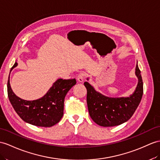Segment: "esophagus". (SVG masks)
<instances>
[{
  "mask_svg": "<svg viewBox=\"0 0 160 160\" xmlns=\"http://www.w3.org/2000/svg\"><path fill=\"white\" fill-rule=\"evenodd\" d=\"M85 78V74L83 72H80L79 75L77 76V80L78 81V82L79 83H82Z\"/></svg>",
  "mask_w": 160,
  "mask_h": 160,
  "instance_id": "esophagus-1",
  "label": "esophagus"
}]
</instances>
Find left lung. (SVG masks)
<instances>
[{
	"label": "left lung",
	"mask_w": 160,
	"mask_h": 160,
	"mask_svg": "<svg viewBox=\"0 0 160 160\" xmlns=\"http://www.w3.org/2000/svg\"><path fill=\"white\" fill-rule=\"evenodd\" d=\"M135 72L138 79L137 87L133 94L126 98H108L95 91L89 83H84L89 113L96 123L103 127L119 126L133 115L143 93L142 79L137 64Z\"/></svg>",
	"instance_id": "obj_1"
}]
</instances>
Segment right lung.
I'll use <instances>...</instances> for the list:
<instances>
[{
  "instance_id": "obj_1",
  "label": "right lung",
  "mask_w": 160,
  "mask_h": 160,
  "mask_svg": "<svg viewBox=\"0 0 160 160\" xmlns=\"http://www.w3.org/2000/svg\"><path fill=\"white\" fill-rule=\"evenodd\" d=\"M17 66L18 63L15 62L11 71ZM76 83L75 79H59L43 97L36 100L28 101L19 98L15 94L11 89L9 77L7 93L11 105L22 120L34 126L48 128L54 126L62 119L64 114L65 96Z\"/></svg>"
}]
</instances>
